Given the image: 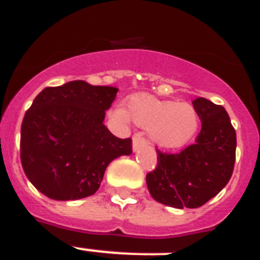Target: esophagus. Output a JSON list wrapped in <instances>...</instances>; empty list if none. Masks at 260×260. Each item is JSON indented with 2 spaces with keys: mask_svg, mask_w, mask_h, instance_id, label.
<instances>
[{
  "mask_svg": "<svg viewBox=\"0 0 260 260\" xmlns=\"http://www.w3.org/2000/svg\"><path fill=\"white\" fill-rule=\"evenodd\" d=\"M145 145H146V138L141 134V133H137V134L134 135V138H133V150L137 151V150H139L142 146Z\"/></svg>",
  "mask_w": 260,
  "mask_h": 260,
  "instance_id": "1",
  "label": "esophagus"
}]
</instances>
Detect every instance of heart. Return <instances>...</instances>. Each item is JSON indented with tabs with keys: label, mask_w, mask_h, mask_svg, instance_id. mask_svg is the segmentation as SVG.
Here are the masks:
<instances>
[{
	"label": "heart",
	"mask_w": 260,
	"mask_h": 260,
	"mask_svg": "<svg viewBox=\"0 0 260 260\" xmlns=\"http://www.w3.org/2000/svg\"><path fill=\"white\" fill-rule=\"evenodd\" d=\"M127 115L141 127L149 130L154 142L164 147H181L197 133L199 118L190 104L160 101L149 94L132 96Z\"/></svg>",
	"instance_id": "heart-1"
}]
</instances>
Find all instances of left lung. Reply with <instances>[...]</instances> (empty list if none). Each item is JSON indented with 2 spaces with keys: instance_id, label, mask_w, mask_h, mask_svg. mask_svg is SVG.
I'll return each instance as SVG.
<instances>
[{
  "instance_id": "obj_1",
  "label": "left lung",
  "mask_w": 260,
  "mask_h": 260,
  "mask_svg": "<svg viewBox=\"0 0 260 260\" xmlns=\"http://www.w3.org/2000/svg\"><path fill=\"white\" fill-rule=\"evenodd\" d=\"M192 105L202 122L195 143L175 154L156 150V167L146 175L151 197L175 209L209 202L229 183L235 165L237 133L224 107L202 96Z\"/></svg>"
}]
</instances>
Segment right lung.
I'll use <instances>...</instances> for the list:
<instances>
[{"mask_svg":"<svg viewBox=\"0 0 260 260\" xmlns=\"http://www.w3.org/2000/svg\"><path fill=\"white\" fill-rule=\"evenodd\" d=\"M118 89L72 81L45 87L21 125V164L33 186L48 198L74 201L100 188L111 160L133 153L104 125Z\"/></svg>","mask_w":260,"mask_h":260,"instance_id":"1","label":"right lung"}]
</instances>
